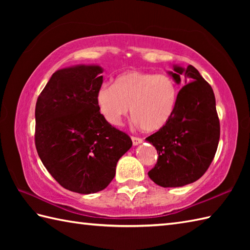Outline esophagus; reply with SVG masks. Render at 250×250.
<instances>
[{
  "label": "esophagus",
  "mask_w": 250,
  "mask_h": 250,
  "mask_svg": "<svg viewBox=\"0 0 250 250\" xmlns=\"http://www.w3.org/2000/svg\"><path fill=\"white\" fill-rule=\"evenodd\" d=\"M131 139H132V143H133V145H134V146L140 145V144H142V143H143V139H141V137L132 136Z\"/></svg>",
  "instance_id": "esophagus-1"
}]
</instances>
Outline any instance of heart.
I'll return each instance as SVG.
<instances>
[{
	"mask_svg": "<svg viewBox=\"0 0 250 250\" xmlns=\"http://www.w3.org/2000/svg\"><path fill=\"white\" fill-rule=\"evenodd\" d=\"M177 98V84L171 76L132 70L119 74L114 84H102L97 103L110 125H120L130 107L135 125L145 132H157L172 119Z\"/></svg>",
	"mask_w": 250,
	"mask_h": 250,
	"instance_id": "1",
	"label": "heart"
}]
</instances>
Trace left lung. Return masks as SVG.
Returning a JSON list of instances; mask_svg holds the SVG:
<instances>
[{
  "label": "left lung",
  "mask_w": 250,
  "mask_h": 250,
  "mask_svg": "<svg viewBox=\"0 0 250 250\" xmlns=\"http://www.w3.org/2000/svg\"><path fill=\"white\" fill-rule=\"evenodd\" d=\"M176 83L184 78L175 113L146 141L156 147L158 161L148 176L161 187H182L198 180L209 167L218 147L220 124L210 84L192 65H174Z\"/></svg>",
  "instance_id": "8db88e82"
}]
</instances>
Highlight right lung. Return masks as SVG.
I'll return each instance as SVG.
<instances>
[{"label": "right lung", "mask_w": 250, "mask_h": 250, "mask_svg": "<svg viewBox=\"0 0 250 250\" xmlns=\"http://www.w3.org/2000/svg\"><path fill=\"white\" fill-rule=\"evenodd\" d=\"M102 73L99 65L57 71L35 106V146L42 162L63 188L82 194L107 187L117 162L132 146L130 136L100 113Z\"/></svg>", "instance_id": "obj_1"}]
</instances>
